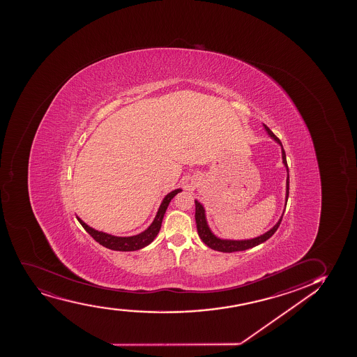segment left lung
<instances>
[{
  "label": "left lung",
  "mask_w": 357,
  "mask_h": 357,
  "mask_svg": "<svg viewBox=\"0 0 357 357\" xmlns=\"http://www.w3.org/2000/svg\"><path fill=\"white\" fill-rule=\"evenodd\" d=\"M263 126L266 128V133L271 135V138L280 144L281 151H282V160L284 167L287 169V182H286V205H287L288 195H289V172H288L287 160H286V152L283 150L282 143L276 135L271 131V128L263 123ZM284 213V212H283ZM282 215L280 218L279 222H276V225L273 229H269L268 232L259 236V237L252 238V239H245V241H231V239H222L218 238L215 234L209 229L207 220H206L205 208L201 205L199 201L195 200V222H197V234L201 241L205 243L206 245L213 249V250L220 251V252H234V251H243L246 249H250L254 246L259 245L261 243L268 241L273 234L276 232V229H279L280 224L282 222Z\"/></svg>",
  "instance_id": "obj_1"
}]
</instances>
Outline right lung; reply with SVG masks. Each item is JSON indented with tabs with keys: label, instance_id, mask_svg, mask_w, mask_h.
Returning a JSON list of instances; mask_svg holds the SVG:
<instances>
[{
	"label": "right lung",
	"instance_id": "add662e5",
	"mask_svg": "<svg viewBox=\"0 0 357 357\" xmlns=\"http://www.w3.org/2000/svg\"><path fill=\"white\" fill-rule=\"evenodd\" d=\"M181 190L182 189H175L168 195H165L151 225L149 226L148 229L143 231L142 234H135L131 237H116V236L105 234V232H101V231H98V229H94L91 226L86 225V222H82L78 217L77 220L83 226V229H86V232L91 234L96 242L100 243L107 249L115 251L139 250V249H143L145 246L149 245L156 238L157 234L160 232L162 220H163L164 214L168 208L170 201L177 193H180Z\"/></svg>",
	"mask_w": 357,
	"mask_h": 357
}]
</instances>
